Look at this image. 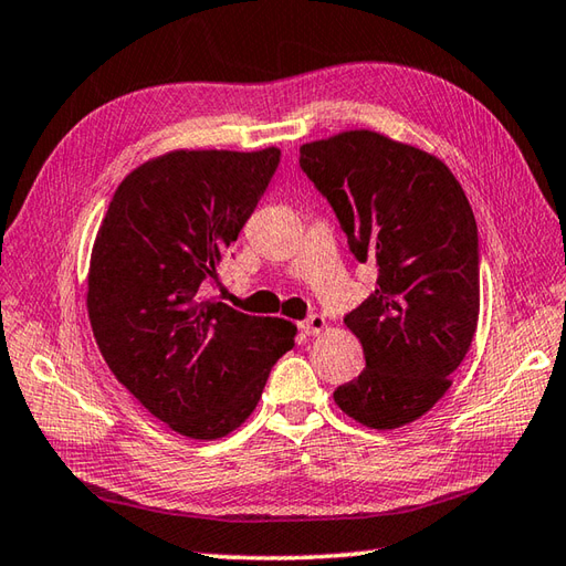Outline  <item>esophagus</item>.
Returning <instances> with one entry per match:
<instances>
[{
    "label": "esophagus",
    "mask_w": 566,
    "mask_h": 566,
    "mask_svg": "<svg viewBox=\"0 0 566 566\" xmlns=\"http://www.w3.org/2000/svg\"><path fill=\"white\" fill-rule=\"evenodd\" d=\"M325 325H327V322H325V317H322V315H310L307 319L300 322V329H303L305 334H310V337H313V334H319L322 329H325Z\"/></svg>",
    "instance_id": "1"
}]
</instances>
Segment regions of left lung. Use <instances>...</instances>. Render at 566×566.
<instances>
[{
	"mask_svg": "<svg viewBox=\"0 0 566 566\" xmlns=\"http://www.w3.org/2000/svg\"><path fill=\"white\" fill-rule=\"evenodd\" d=\"M300 168L337 214L376 291L344 317L366 368L334 402L374 430L418 420L452 386L479 322V232L440 158L376 132L300 146Z\"/></svg>",
	"mask_w": 566,
	"mask_h": 566,
	"instance_id": "left-lung-1",
	"label": "left lung"
}]
</instances>
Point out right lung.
I'll return each instance as SVG.
<instances>
[{
	"instance_id": "right-lung-1",
	"label": "right lung",
	"mask_w": 566,
	"mask_h": 566,
	"mask_svg": "<svg viewBox=\"0 0 566 566\" xmlns=\"http://www.w3.org/2000/svg\"><path fill=\"white\" fill-rule=\"evenodd\" d=\"M279 164V148L148 160L122 180L92 249L87 310L102 356L154 418L190 440L237 430L293 349L291 322L202 293Z\"/></svg>"
}]
</instances>
